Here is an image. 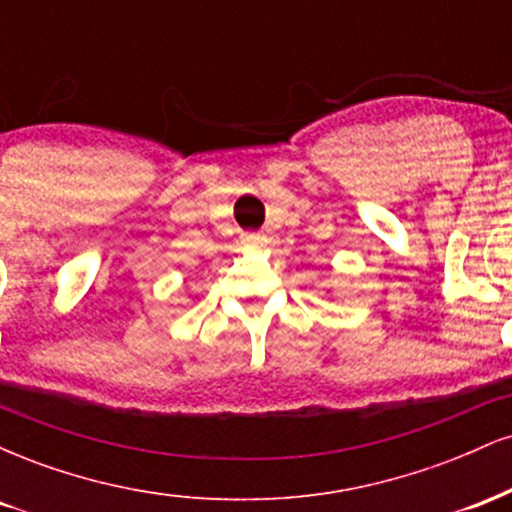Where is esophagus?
<instances>
[{"label":"esophagus","instance_id":"esophagus-1","mask_svg":"<svg viewBox=\"0 0 512 512\" xmlns=\"http://www.w3.org/2000/svg\"><path fill=\"white\" fill-rule=\"evenodd\" d=\"M240 243L248 250H262L267 248V236H264V233H245V236L240 238Z\"/></svg>","mask_w":512,"mask_h":512}]
</instances>
